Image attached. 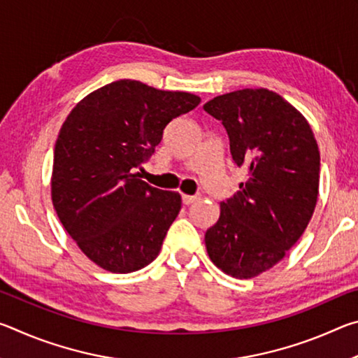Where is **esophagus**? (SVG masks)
<instances>
[{
  "instance_id": "obj_1",
  "label": "esophagus",
  "mask_w": 358,
  "mask_h": 358,
  "mask_svg": "<svg viewBox=\"0 0 358 358\" xmlns=\"http://www.w3.org/2000/svg\"><path fill=\"white\" fill-rule=\"evenodd\" d=\"M181 199H183V203L185 205H191L192 202H196L197 201V196H187V194H183V196H181Z\"/></svg>"
}]
</instances>
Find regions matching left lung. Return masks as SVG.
I'll return each instance as SVG.
<instances>
[{"instance_id": "left-lung-1", "label": "left lung", "mask_w": 358, "mask_h": 358, "mask_svg": "<svg viewBox=\"0 0 358 358\" xmlns=\"http://www.w3.org/2000/svg\"><path fill=\"white\" fill-rule=\"evenodd\" d=\"M203 110L221 121L234 162L248 172L240 191L221 202L205 246L224 273L257 276L286 256L316 208V138L295 107L265 88L216 96Z\"/></svg>"}]
</instances>
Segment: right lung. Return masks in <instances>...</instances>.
Instances as JSON below:
<instances>
[{"label": "right lung", "mask_w": 358, "mask_h": 358, "mask_svg": "<svg viewBox=\"0 0 358 358\" xmlns=\"http://www.w3.org/2000/svg\"><path fill=\"white\" fill-rule=\"evenodd\" d=\"M199 102L196 94L124 78L90 93L66 118L53 155V207L101 268L131 273L159 254L181 197L145 183L136 171L155 153L166 126Z\"/></svg>", "instance_id": "1"}]
</instances>
